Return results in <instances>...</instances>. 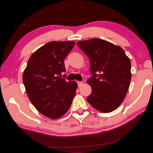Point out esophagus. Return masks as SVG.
<instances>
[{
    "label": "esophagus",
    "instance_id": "esophagus-1",
    "mask_svg": "<svg viewBox=\"0 0 153 153\" xmlns=\"http://www.w3.org/2000/svg\"><path fill=\"white\" fill-rule=\"evenodd\" d=\"M77 84H78V86L80 87L82 86V84H83V82H82V81H77Z\"/></svg>",
    "mask_w": 153,
    "mask_h": 153
}]
</instances>
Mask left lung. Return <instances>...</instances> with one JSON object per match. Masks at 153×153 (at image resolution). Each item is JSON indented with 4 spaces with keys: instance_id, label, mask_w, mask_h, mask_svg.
Masks as SVG:
<instances>
[{
    "instance_id": "left-lung-1",
    "label": "left lung",
    "mask_w": 153,
    "mask_h": 153,
    "mask_svg": "<svg viewBox=\"0 0 153 153\" xmlns=\"http://www.w3.org/2000/svg\"><path fill=\"white\" fill-rule=\"evenodd\" d=\"M76 44L89 57L93 75L87 81L92 89L87 101L102 113L114 111L129 89L132 77L130 58L119 45L101 39L85 40Z\"/></svg>"
}]
</instances>
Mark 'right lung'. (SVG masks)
I'll return each mask as SVG.
<instances>
[{
    "mask_svg": "<svg viewBox=\"0 0 153 153\" xmlns=\"http://www.w3.org/2000/svg\"><path fill=\"white\" fill-rule=\"evenodd\" d=\"M75 42H50L32 53L23 71V82L29 100L39 113L58 119L71 107L76 93V81L58 76L65 72L64 60Z\"/></svg>",
    "mask_w": 153,
    "mask_h": 153,
    "instance_id": "add662e5",
    "label": "right lung"
}]
</instances>
